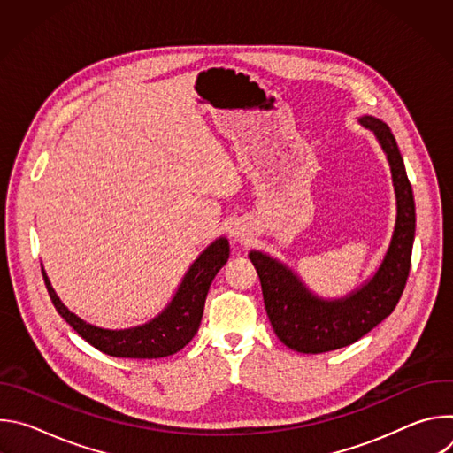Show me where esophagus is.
Wrapping results in <instances>:
<instances>
[{
	"instance_id": "34e87169",
	"label": "esophagus",
	"mask_w": 453,
	"mask_h": 453,
	"mask_svg": "<svg viewBox=\"0 0 453 453\" xmlns=\"http://www.w3.org/2000/svg\"><path fill=\"white\" fill-rule=\"evenodd\" d=\"M231 236L234 238V240H245V236H247V233H245V229L242 227V226H234L233 229H231Z\"/></svg>"
}]
</instances>
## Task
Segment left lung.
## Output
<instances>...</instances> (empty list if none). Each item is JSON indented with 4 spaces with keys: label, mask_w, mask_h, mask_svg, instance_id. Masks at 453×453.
<instances>
[{
    "label": "left lung",
    "mask_w": 453,
    "mask_h": 453,
    "mask_svg": "<svg viewBox=\"0 0 453 453\" xmlns=\"http://www.w3.org/2000/svg\"><path fill=\"white\" fill-rule=\"evenodd\" d=\"M374 133L389 161L396 193V226L376 274L341 299H320L274 257L250 250L264 303L278 339L299 353H325L357 342L396 308L411 271L416 206L403 157L391 128L374 116L358 119Z\"/></svg>",
    "instance_id": "8db88e82"
}]
</instances>
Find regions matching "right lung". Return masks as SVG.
<instances>
[{
	"mask_svg": "<svg viewBox=\"0 0 453 453\" xmlns=\"http://www.w3.org/2000/svg\"><path fill=\"white\" fill-rule=\"evenodd\" d=\"M227 257L229 242L220 236L193 262L170 304L147 325L128 330H104L89 325L64 306L44 269L42 278L55 310L93 348L119 358H161L177 353L196 337L210 285Z\"/></svg>",
	"mask_w": 453,
	"mask_h": 453,
	"instance_id": "obj_1",
	"label": "right lung"
}]
</instances>
